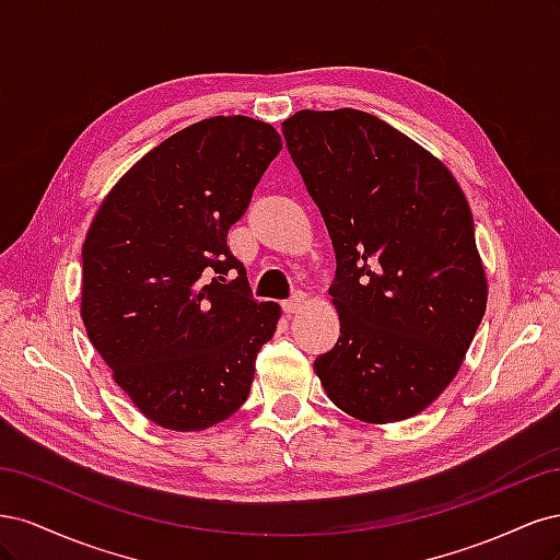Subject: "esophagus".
I'll use <instances>...</instances> for the list:
<instances>
[{
  "instance_id": "obj_1",
  "label": "esophagus",
  "mask_w": 560,
  "mask_h": 560,
  "mask_svg": "<svg viewBox=\"0 0 560 560\" xmlns=\"http://www.w3.org/2000/svg\"><path fill=\"white\" fill-rule=\"evenodd\" d=\"M308 299H306V294H294L292 299H287V301H282V311L287 313V315H294V313H299L301 308H303V303H306Z\"/></svg>"
}]
</instances>
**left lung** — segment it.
<instances>
[{
  "mask_svg": "<svg viewBox=\"0 0 560 560\" xmlns=\"http://www.w3.org/2000/svg\"><path fill=\"white\" fill-rule=\"evenodd\" d=\"M287 149L336 252L327 397L371 425L425 411L463 366L488 301L469 202L448 167L360 109H301Z\"/></svg>",
  "mask_w": 560,
  "mask_h": 560,
  "instance_id": "1",
  "label": "left lung"
}]
</instances>
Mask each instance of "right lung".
<instances>
[{"label":"right lung","instance_id":"add662e5","mask_svg":"<svg viewBox=\"0 0 560 560\" xmlns=\"http://www.w3.org/2000/svg\"><path fill=\"white\" fill-rule=\"evenodd\" d=\"M280 149L278 130L257 118H206L144 154L93 217L81 249L83 327L154 425L208 430L249 395L280 306L249 296L226 233ZM231 267L240 278L224 285Z\"/></svg>","mask_w":560,"mask_h":560}]
</instances>
